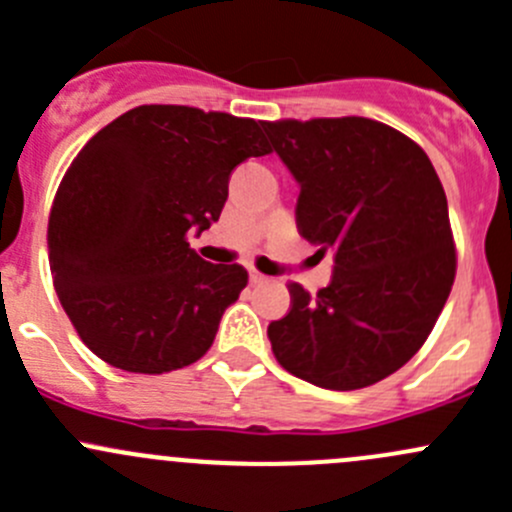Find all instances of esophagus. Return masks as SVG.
Here are the masks:
<instances>
[{
	"instance_id": "34e87169",
	"label": "esophagus",
	"mask_w": 512,
	"mask_h": 512,
	"mask_svg": "<svg viewBox=\"0 0 512 512\" xmlns=\"http://www.w3.org/2000/svg\"><path fill=\"white\" fill-rule=\"evenodd\" d=\"M250 282L252 285H262V282H267V277L262 272H257L255 267H250Z\"/></svg>"
}]
</instances>
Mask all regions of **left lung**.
Segmentation results:
<instances>
[{
    "mask_svg": "<svg viewBox=\"0 0 512 512\" xmlns=\"http://www.w3.org/2000/svg\"><path fill=\"white\" fill-rule=\"evenodd\" d=\"M299 183V235L334 250V275L267 327L297 379L354 391L399 371L431 334L453 280L456 245L443 185L423 148L361 116L262 123Z\"/></svg>",
    "mask_w": 512,
    "mask_h": 512,
    "instance_id": "left-lung-1",
    "label": "left lung"
}]
</instances>
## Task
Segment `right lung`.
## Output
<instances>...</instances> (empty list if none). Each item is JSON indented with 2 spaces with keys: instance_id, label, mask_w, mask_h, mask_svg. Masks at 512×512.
Returning a JSON list of instances; mask_svg holds the SVG:
<instances>
[{
  "instance_id": "right-lung-1",
  "label": "right lung",
  "mask_w": 512,
  "mask_h": 512,
  "mask_svg": "<svg viewBox=\"0 0 512 512\" xmlns=\"http://www.w3.org/2000/svg\"><path fill=\"white\" fill-rule=\"evenodd\" d=\"M267 153L262 121L163 103L131 108L81 148L46 240L61 307L98 359L165 374L213 347L247 270L205 262L188 232L208 230L232 170Z\"/></svg>"
}]
</instances>
